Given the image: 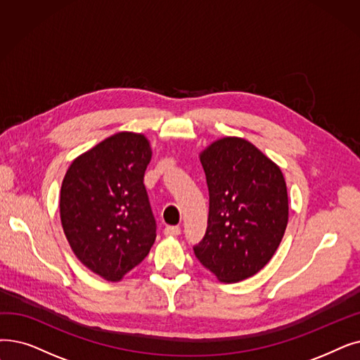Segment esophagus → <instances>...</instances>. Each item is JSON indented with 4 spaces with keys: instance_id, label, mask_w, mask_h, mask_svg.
<instances>
[{
    "instance_id": "34e87169",
    "label": "esophagus",
    "mask_w": 360,
    "mask_h": 360,
    "mask_svg": "<svg viewBox=\"0 0 360 360\" xmlns=\"http://www.w3.org/2000/svg\"><path fill=\"white\" fill-rule=\"evenodd\" d=\"M163 232L167 237H178L181 233V228L179 226H166Z\"/></svg>"
}]
</instances>
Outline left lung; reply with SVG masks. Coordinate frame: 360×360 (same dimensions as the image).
Wrapping results in <instances>:
<instances>
[{"mask_svg":"<svg viewBox=\"0 0 360 360\" xmlns=\"http://www.w3.org/2000/svg\"><path fill=\"white\" fill-rule=\"evenodd\" d=\"M200 162L209 186V219L194 253L221 283H238L263 269L283 241L285 179L276 163L238 136L212 143Z\"/></svg>","mask_w":360,"mask_h":360,"instance_id":"left-lung-1","label":"left lung"}]
</instances>
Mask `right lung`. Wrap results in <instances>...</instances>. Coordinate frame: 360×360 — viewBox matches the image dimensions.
I'll return each mask as SVG.
<instances>
[{"label":"right lung","instance_id":"1","mask_svg":"<svg viewBox=\"0 0 360 360\" xmlns=\"http://www.w3.org/2000/svg\"><path fill=\"white\" fill-rule=\"evenodd\" d=\"M151 154L143 134L117 132L77 155L61 184L60 219L70 248L113 283L146 259L155 240L144 186Z\"/></svg>","mask_w":360,"mask_h":360}]
</instances>
